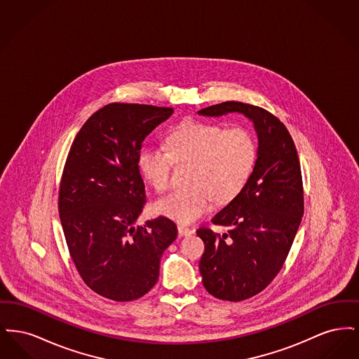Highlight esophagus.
<instances>
[{"label":"esophagus","mask_w":359,"mask_h":359,"mask_svg":"<svg viewBox=\"0 0 359 359\" xmlns=\"http://www.w3.org/2000/svg\"><path fill=\"white\" fill-rule=\"evenodd\" d=\"M177 231H179V236H180V237H188V236H191V234L194 233V230L188 229V227L183 226V224H179V226H177Z\"/></svg>","instance_id":"obj_1"}]
</instances>
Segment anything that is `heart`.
I'll list each match as a JSON object with an SVG mask.
<instances>
[{
  "instance_id": "obj_1",
  "label": "heart",
  "mask_w": 359,
  "mask_h": 359,
  "mask_svg": "<svg viewBox=\"0 0 359 359\" xmlns=\"http://www.w3.org/2000/svg\"><path fill=\"white\" fill-rule=\"evenodd\" d=\"M168 152L144 147L138 170L157 191L170 184L173 161L194 164L192 189L177 191L158 199L154 212L182 224L198 221L218 203L236 199L256 167L258 147L253 133L242 126L226 129L219 123L189 121L177 126L165 140Z\"/></svg>"
}]
</instances>
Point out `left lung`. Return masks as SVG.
<instances>
[{
	"label": "left lung",
	"instance_id": "1",
	"mask_svg": "<svg viewBox=\"0 0 359 359\" xmlns=\"http://www.w3.org/2000/svg\"><path fill=\"white\" fill-rule=\"evenodd\" d=\"M231 113L253 122L256 167L238 196L212 218L230 230L219 236L202 227L196 234L205 242L199 271L205 290L217 299L241 302L265 290L283 268L302 222L304 198L296 147L277 117L234 101L198 111L203 117Z\"/></svg>",
	"mask_w": 359,
	"mask_h": 359
}]
</instances>
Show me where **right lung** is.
Instances as JSON below:
<instances>
[{
    "label": "right lung",
    "instance_id": "add662e5",
    "mask_svg": "<svg viewBox=\"0 0 359 359\" xmlns=\"http://www.w3.org/2000/svg\"><path fill=\"white\" fill-rule=\"evenodd\" d=\"M172 107L110 103L75 137L59 189L71 258L87 287L114 302L154 288L164 250L177 236L171 219L136 226L147 201L138 170L141 144Z\"/></svg>",
    "mask_w": 359,
    "mask_h": 359
}]
</instances>
